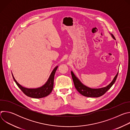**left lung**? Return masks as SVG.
Returning a JSON list of instances; mask_svg holds the SVG:
<instances>
[{"label": "left lung", "instance_id": "1", "mask_svg": "<svg viewBox=\"0 0 130 130\" xmlns=\"http://www.w3.org/2000/svg\"><path fill=\"white\" fill-rule=\"evenodd\" d=\"M111 35H112L113 38L116 40L114 35L112 34H111ZM71 74L74 85H75V86L77 90L79 92V93H80L82 95L87 97H99L104 95L105 92L112 86V85L114 84V83L115 82L116 80L118 72L114 77L112 82L106 87L101 88H91L88 87L84 85V84H83L80 82V81L76 77L75 75H74V73H73L72 71H71Z\"/></svg>", "mask_w": 130, "mask_h": 130}]
</instances>
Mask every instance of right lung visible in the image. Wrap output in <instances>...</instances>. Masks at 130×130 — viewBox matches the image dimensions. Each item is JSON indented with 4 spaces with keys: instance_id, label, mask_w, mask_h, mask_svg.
Returning a JSON list of instances; mask_svg holds the SVG:
<instances>
[{
    "instance_id": "1",
    "label": "right lung",
    "mask_w": 130,
    "mask_h": 130,
    "mask_svg": "<svg viewBox=\"0 0 130 130\" xmlns=\"http://www.w3.org/2000/svg\"><path fill=\"white\" fill-rule=\"evenodd\" d=\"M58 67V66L55 67L53 70L47 82L42 87L37 88H27L23 87L16 81L12 74L16 85L26 96L33 98H41L48 96L51 92L53 87L54 75Z\"/></svg>"
}]
</instances>
